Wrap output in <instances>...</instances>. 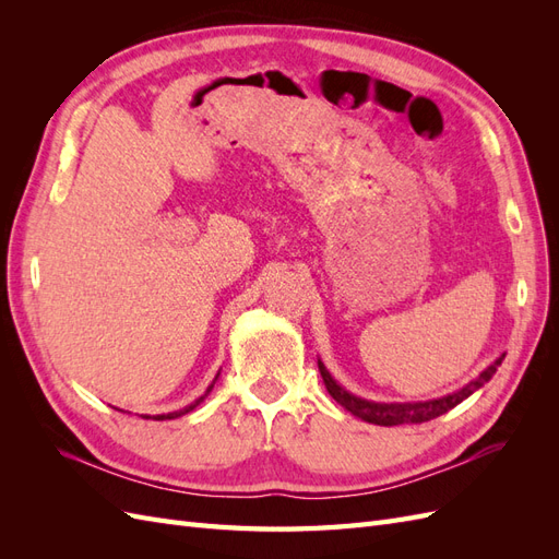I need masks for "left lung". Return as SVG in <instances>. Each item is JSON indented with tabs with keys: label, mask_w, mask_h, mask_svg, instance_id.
<instances>
[{
	"label": "left lung",
	"mask_w": 559,
	"mask_h": 559,
	"mask_svg": "<svg viewBox=\"0 0 559 559\" xmlns=\"http://www.w3.org/2000/svg\"><path fill=\"white\" fill-rule=\"evenodd\" d=\"M503 357H499L492 366H487L483 373L471 380L466 386H462L460 392L441 396V399H431V401H417V403H376V401H366L349 394L347 389H343L337 384L331 373L326 370V366L319 364V373L321 380H324L329 394L343 405L345 411H349L352 415L361 417L368 425H380V427H396V425H421V421H429L445 415L448 411H452L456 403H462L464 399H468L476 389H480L485 382L492 380V376L497 373V368L501 366Z\"/></svg>",
	"instance_id": "obj_1"
}]
</instances>
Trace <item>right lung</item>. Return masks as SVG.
Instances as JSON below:
<instances>
[{"instance_id":"obj_1","label":"right lung","mask_w":559,"mask_h":559,"mask_svg":"<svg viewBox=\"0 0 559 559\" xmlns=\"http://www.w3.org/2000/svg\"><path fill=\"white\" fill-rule=\"evenodd\" d=\"M216 378H218V373H216ZM216 378H214V382H216ZM214 382L207 386V392L205 394H202L200 399H195L191 405H186V408H181V411H175V413H167V415H154V419H175V417H181V415H186V413H191L193 408H195V405H200L202 401H205V396L212 392V386H214ZM146 419H148V415H144Z\"/></svg>"}]
</instances>
